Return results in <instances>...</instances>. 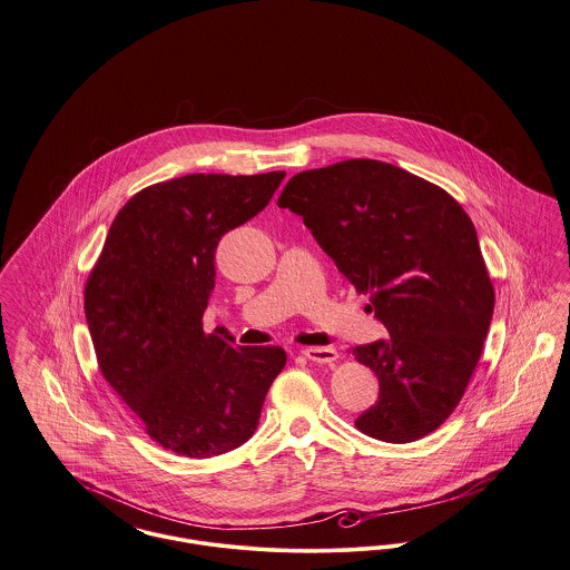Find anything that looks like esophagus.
<instances>
[{
	"instance_id": "1",
	"label": "esophagus",
	"mask_w": 570,
	"mask_h": 570,
	"mask_svg": "<svg viewBox=\"0 0 570 570\" xmlns=\"http://www.w3.org/2000/svg\"><path fill=\"white\" fill-rule=\"evenodd\" d=\"M301 354L314 363H321V365H331L337 361V351L335 348H323V346H312V348H305L301 351Z\"/></svg>"
}]
</instances>
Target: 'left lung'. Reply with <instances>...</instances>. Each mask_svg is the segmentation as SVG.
I'll list each match as a JSON object with an SVG mask.
<instances>
[{
  "label": "left lung",
  "mask_w": 570,
  "mask_h": 570,
  "mask_svg": "<svg viewBox=\"0 0 570 570\" xmlns=\"http://www.w3.org/2000/svg\"><path fill=\"white\" fill-rule=\"evenodd\" d=\"M277 207L303 217L389 331L391 340L353 348L380 386L354 425L393 444L438 430L460 404L493 316L472 219L434 184L363 158L298 173Z\"/></svg>",
  "instance_id": "8db88e82"
}]
</instances>
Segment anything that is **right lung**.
I'll use <instances>...</instances> for the list:
<instances>
[{
    "label": "right lung",
    "mask_w": 570,
    "mask_h": 570,
    "mask_svg": "<svg viewBox=\"0 0 570 570\" xmlns=\"http://www.w3.org/2000/svg\"><path fill=\"white\" fill-rule=\"evenodd\" d=\"M284 170L186 175L135 194L110 224L85 286V318L115 393L164 449L214 458L247 442L279 346L203 331L219 239L261 214Z\"/></svg>",
    "instance_id": "right-lung-1"
}]
</instances>
